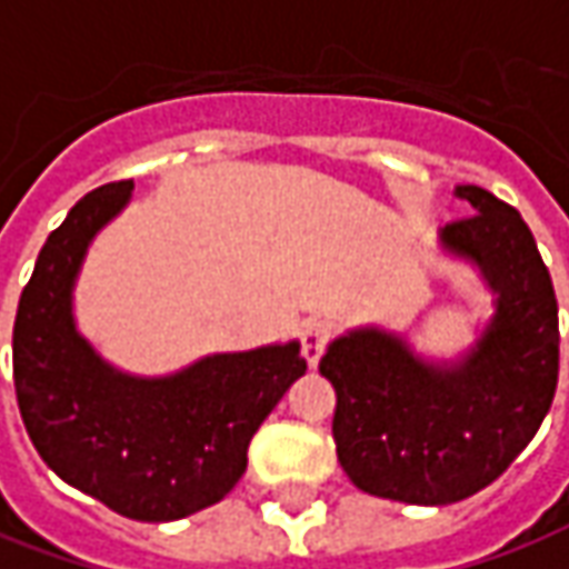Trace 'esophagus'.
I'll list each match as a JSON object with an SVG mask.
<instances>
[{
  "instance_id": "esophagus-1",
  "label": "esophagus",
  "mask_w": 569,
  "mask_h": 569,
  "mask_svg": "<svg viewBox=\"0 0 569 569\" xmlns=\"http://www.w3.org/2000/svg\"><path fill=\"white\" fill-rule=\"evenodd\" d=\"M329 336H332V329L323 320H311V323L305 326V332H301V353H305L308 367H317V360L323 357L326 345H329Z\"/></svg>"
}]
</instances>
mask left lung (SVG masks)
I'll return each instance as SVG.
<instances>
[{"mask_svg":"<svg viewBox=\"0 0 569 569\" xmlns=\"http://www.w3.org/2000/svg\"><path fill=\"white\" fill-rule=\"evenodd\" d=\"M440 240L478 261L496 317L459 367H428L379 329L332 341L320 376L336 388L332 437L345 475L369 496L450 506L475 496L533 440L558 388V298L527 221L490 190Z\"/></svg>","mask_w":569,"mask_h":569,"instance_id":"obj_1","label":"left lung"}]
</instances>
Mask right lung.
Returning a JSON list of instances; mask_svg holds the SVG:
<instances>
[{"label":"right lung","instance_id":"obj_1","mask_svg":"<svg viewBox=\"0 0 569 569\" xmlns=\"http://www.w3.org/2000/svg\"><path fill=\"white\" fill-rule=\"evenodd\" d=\"M129 190L132 181L91 190L49 233L18 301L14 391L27 435L58 478L122 518L160 523L233 490L249 440L308 363L289 341L216 353L169 379L107 367L73 329L70 286Z\"/></svg>","mask_w":569,"mask_h":569}]
</instances>
